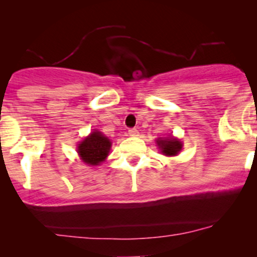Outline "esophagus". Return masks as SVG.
Instances as JSON below:
<instances>
[{
	"mask_svg": "<svg viewBox=\"0 0 257 257\" xmlns=\"http://www.w3.org/2000/svg\"><path fill=\"white\" fill-rule=\"evenodd\" d=\"M128 134L131 135V137H138L139 131L137 128H132V129H129V131H128Z\"/></svg>",
	"mask_w": 257,
	"mask_h": 257,
	"instance_id": "1",
	"label": "esophagus"
}]
</instances>
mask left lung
I'll return each mask as SVG.
<instances>
[{
	"label": "left lung",
	"mask_w": 257,
	"mask_h": 257,
	"mask_svg": "<svg viewBox=\"0 0 257 257\" xmlns=\"http://www.w3.org/2000/svg\"><path fill=\"white\" fill-rule=\"evenodd\" d=\"M157 144L159 149L162 150V153L166 156H176L181 151L182 144L180 143L178 139H158Z\"/></svg>",
	"instance_id": "obj_1"
}]
</instances>
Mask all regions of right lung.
Returning <instances> with one entry per match:
<instances>
[{"instance_id": "1", "label": "right lung", "mask_w": 257, "mask_h": 257, "mask_svg": "<svg viewBox=\"0 0 257 257\" xmlns=\"http://www.w3.org/2000/svg\"><path fill=\"white\" fill-rule=\"evenodd\" d=\"M111 143L100 132H93L78 145V155L88 166H98L107 157Z\"/></svg>"}]
</instances>
